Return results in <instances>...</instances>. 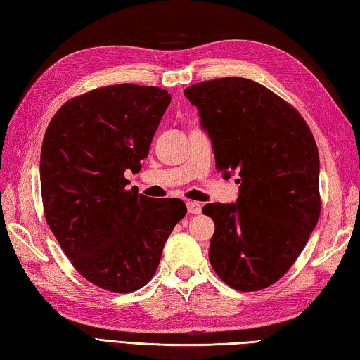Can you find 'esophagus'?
I'll use <instances>...</instances> for the list:
<instances>
[{
	"mask_svg": "<svg viewBox=\"0 0 360 360\" xmlns=\"http://www.w3.org/2000/svg\"><path fill=\"white\" fill-rule=\"evenodd\" d=\"M186 209H188V213H191V215H199V213L202 212V204L194 202V200H188Z\"/></svg>",
	"mask_w": 360,
	"mask_h": 360,
	"instance_id": "1",
	"label": "esophagus"
}]
</instances>
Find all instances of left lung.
<instances>
[{"label":"left lung","instance_id":"obj_1","mask_svg":"<svg viewBox=\"0 0 360 360\" xmlns=\"http://www.w3.org/2000/svg\"><path fill=\"white\" fill-rule=\"evenodd\" d=\"M215 151L237 174L236 204H207L215 223L209 259L242 292L272 286L297 259L321 215L319 153L304 117L255 80L223 77L188 86Z\"/></svg>","mask_w":360,"mask_h":360}]
</instances>
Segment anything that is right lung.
Here are the masks:
<instances>
[{
	"label": "right lung",
	"instance_id": "obj_1",
	"mask_svg": "<svg viewBox=\"0 0 360 360\" xmlns=\"http://www.w3.org/2000/svg\"><path fill=\"white\" fill-rule=\"evenodd\" d=\"M169 104L160 86H99L63 104L44 136V217L74 269L105 291L147 285L186 215L181 200L126 190L124 170H141Z\"/></svg>",
	"mask_w": 360,
	"mask_h": 360
}]
</instances>
